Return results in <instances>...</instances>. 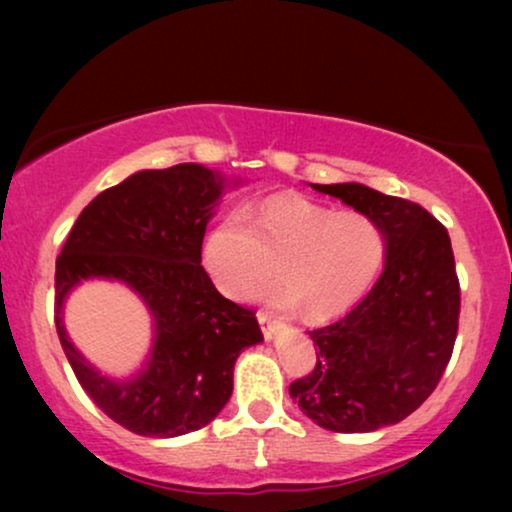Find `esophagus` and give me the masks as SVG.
<instances>
[{"label":"esophagus","mask_w":512,"mask_h":512,"mask_svg":"<svg viewBox=\"0 0 512 512\" xmlns=\"http://www.w3.org/2000/svg\"><path fill=\"white\" fill-rule=\"evenodd\" d=\"M258 324H261V331H263V335L265 338H272V335H275V331H277V321H275V317H272L270 312H263V310H258Z\"/></svg>","instance_id":"esophagus-1"}]
</instances>
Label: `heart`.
I'll use <instances>...</instances> for the list:
<instances>
[{"label": "heart", "instance_id": "1", "mask_svg": "<svg viewBox=\"0 0 512 512\" xmlns=\"http://www.w3.org/2000/svg\"><path fill=\"white\" fill-rule=\"evenodd\" d=\"M387 258V233L373 216L333 209L303 195H277L216 219L202 240L207 277L228 298H249L272 277L265 298L314 319L359 303Z\"/></svg>", "mask_w": 512, "mask_h": 512}]
</instances>
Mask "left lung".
Returning <instances> with one entry per match:
<instances>
[{
	"label": "left lung",
	"instance_id": "8db88e82",
	"mask_svg": "<svg viewBox=\"0 0 512 512\" xmlns=\"http://www.w3.org/2000/svg\"><path fill=\"white\" fill-rule=\"evenodd\" d=\"M387 233L384 270L345 317L310 331L312 373L289 387L298 408L335 433L398 424L436 389L459 328L450 235L424 207L363 184H310Z\"/></svg>",
	"mask_w": 512,
	"mask_h": 512
}]
</instances>
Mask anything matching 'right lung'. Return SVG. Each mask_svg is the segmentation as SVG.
I'll return each instance as SVG.
<instances>
[{"mask_svg":"<svg viewBox=\"0 0 512 512\" xmlns=\"http://www.w3.org/2000/svg\"><path fill=\"white\" fill-rule=\"evenodd\" d=\"M223 188L221 172L195 163L135 172L83 209L55 261V328L69 366L97 408L139 436L207 426L233 394L237 356L263 340L254 312L223 298L200 265ZM86 278L125 283L152 314L150 359L130 381L102 376L68 340L61 310Z\"/></svg>","mask_w":512,"mask_h":512,"instance_id":"obj_1","label":"right lung"}]
</instances>
